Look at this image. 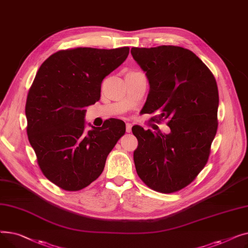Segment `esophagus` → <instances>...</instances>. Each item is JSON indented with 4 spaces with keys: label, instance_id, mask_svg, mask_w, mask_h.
Here are the masks:
<instances>
[{
    "label": "esophagus",
    "instance_id": "34e87169",
    "mask_svg": "<svg viewBox=\"0 0 248 248\" xmlns=\"http://www.w3.org/2000/svg\"><path fill=\"white\" fill-rule=\"evenodd\" d=\"M132 126L133 125L131 124H128V123L125 124V131H126V133H131L132 132Z\"/></svg>",
    "mask_w": 248,
    "mask_h": 248
}]
</instances>
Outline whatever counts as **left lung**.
Returning a JSON list of instances; mask_svg holds the SVG:
<instances>
[{
    "label": "left lung",
    "instance_id": "1",
    "mask_svg": "<svg viewBox=\"0 0 248 248\" xmlns=\"http://www.w3.org/2000/svg\"><path fill=\"white\" fill-rule=\"evenodd\" d=\"M150 90L142 109L168 120L170 134L133 126L139 177L162 193L183 189L206 165L217 132L219 95L213 74L192 51L178 46L132 48Z\"/></svg>",
    "mask_w": 248,
    "mask_h": 248
}]
</instances>
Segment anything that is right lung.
Returning <instances> with one entry per match:
<instances>
[{"label": "right lung", "instance_id": "obj_1", "mask_svg": "<svg viewBox=\"0 0 248 248\" xmlns=\"http://www.w3.org/2000/svg\"><path fill=\"white\" fill-rule=\"evenodd\" d=\"M128 47L75 48L48 57L37 71L26 102L27 134L45 177L61 189L78 191L102 173L125 124L110 119L88 124L86 107L100 98L103 78L126 59Z\"/></svg>", "mask_w": 248, "mask_h": 248}]
</instances>
